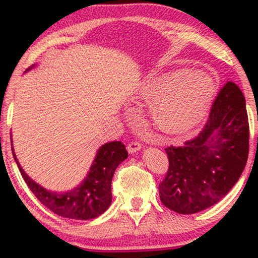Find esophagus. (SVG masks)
I'll use <instances>...</instances> for the list:
<instances>
[{
	"instance_id": "34e87169",
	"label": "esophagus",
	"mask_w": 258,
	"mask_h": 258,
	"mask_svg": "<svg viewBox=\"0 0 258 258\" xmlns=\"http://www.w3.org/2000/svg\"><path fill=\"white\" fill-rule=\"evenodd\" d=\"M141 147H142V144L140 142H137V141H133V142H130L128 144L126 149H128L130 154H133V153H136V151H139L141 149Z\"/></svg>"
}]
</instances>
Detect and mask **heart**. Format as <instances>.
<instances>
[{"mask_svg":"<svg viewBox=\"0 0 258 258\" xmlns=\"http://www.w3.org/2000/svg\"><path fill=\"white\" fill-rule=\"evenodd\" d=\"M215 91L216 83L209 74L178 70L146 81L136 98L150 102V117L158 130L181 135L202 119Z\"/></svg>","mask_w":258,"mask_h":258,"instance_id":"heart-1","label":"heart"}]
</instances>
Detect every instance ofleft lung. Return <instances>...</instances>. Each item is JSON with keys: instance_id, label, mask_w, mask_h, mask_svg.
Listing matches in <instances>:
<instances>
[{"instance_id": "1", "label": "left lung", "mask_w": 258, "mask_h": 258, "mask_svg": "<svg viewBox=\"0 0 258 258\" xmlns=\"http://www.w3.org/2000/svg\"><path fill=\"white\" fill-rule=\"evenodd\" d=\"M169 167L158 185L162 203L178 214H195L223 199L238 181L249 154L245 98L227 82L199 135L167 147Z\"/></svg>"}]
</instances>
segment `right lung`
Wrapping results in <instances>:
<instances>
[{
	"mask_svg": "<svg viewBox=\"0 0 258 258\" xmlns=\"http://www.w3.org/2000/svg\"><path fill=\"white\" fill-rule=\"evenodd\" d=\"M13 150L21 175L31 192L52 213L72 220H90L103 214L111 203V179L119 163L128 157L121 141L105 143L98 149L84 182L67 192H51L35 183L21 168Z\"/></svg>",
	"mask_w": 258,
	"mask_h": 258,
	"instance_id": "add662e5",
	"label": "right lung"
}]
</instances>
